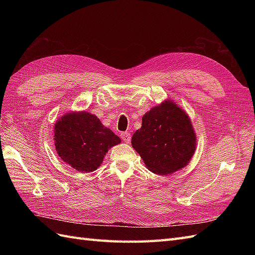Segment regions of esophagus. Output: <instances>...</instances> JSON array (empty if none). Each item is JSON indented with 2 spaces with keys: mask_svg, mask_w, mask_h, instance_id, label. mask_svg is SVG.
<instances>
[{
  "mask_svg": "<svg viewBox=\"0 0 255 255\" xmlns=\"http://www.w3.org/2000/svg\"><path fill=\"white\" fill-rule=\"evenodd\" d=\"M121 139L125 141V142H129L130 141V134L128 132H125V133H121Z\"/></svg>",
  "mask_w": 255,
  "mask_h": 255,
  "instance_id": "esophagus-1",
  "label": "esophagus"
}]
</instances>
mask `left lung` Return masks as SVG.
Segmentation results:
<instances>
[{
	"mask_svg": "<svg viewBox=\"0 0 255 255\" xmlns=\"http://www.w3.org/2000/svg\"><path fill=\"white\" fill-rule=\"evenodd\" d=\"M197 137L188 115L171 100L153 107L142 117L132 145L146 168L158 175L171 174L194 155Z\"/></svg>",
	"mask_w": 255,
	"mask_h": 255,
	"instance_id": "1",
	"label": "left lung"
}]
</instances>
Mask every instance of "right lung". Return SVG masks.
<instances>
[{
  "mask_svg": "<svg viewBox=\"0 0 255 255\" xmlns=\"http://www.w3.org/2000/svg\"><path fill=\"white\" fill-rule=\"evenodd\" d=\"M120 142V138L96 115L87 112L68 113L54 126L58 156L80 172L97 170L109 150Z\"/></svg>",
  "mask_w": 255,
  "mask_h": 255,
  "instance_id": "1",
  "label": "right lung"
}]
</instances>
